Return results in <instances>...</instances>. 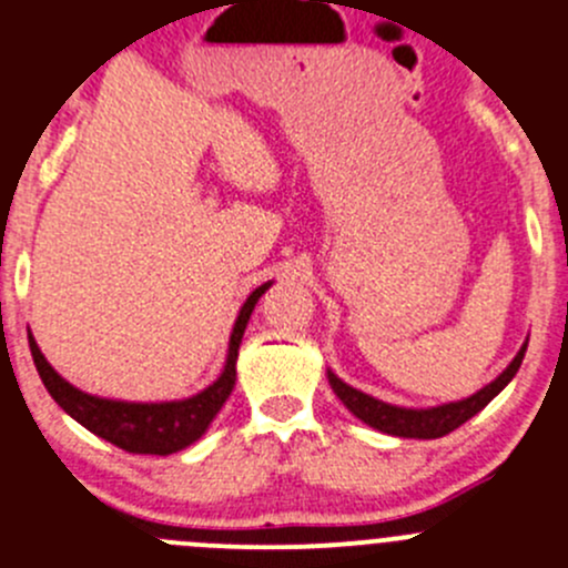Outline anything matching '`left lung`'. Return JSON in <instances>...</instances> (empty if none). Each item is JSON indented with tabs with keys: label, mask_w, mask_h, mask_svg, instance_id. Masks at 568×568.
I'll use <instances>...</instances> for the list:
<instances>
[{
	"label": "left lung",
	"mask_w": 568,
	"mask_h": 568,
	"mask_svg": "<svg viewBox=\"0 0 568 568\" xmlns=\"http://www.w3.org/2000/svg\"><path fill=\"white\" fill-rule=\"evenodd\" d=\"M527 342L524 338L521 349L516 353L510 364L501 369L490 384L481 386L479 392H474L470 397H463V400H448V404H437V406H426V409H415V406H395L386 404V400H378V397L367 395V392L356 389V386L344 384L331 367H327V381H331L333 392L336 397L347 406L353 415L358 417L367 426L378 428V432L392 434V437H415V439H437L445 437L448 432L459 428L463 423H468L470 417L479 415L487 404H490L493 397L499 395L513 378H516L518 367L524 362V353H527Z\"/></svg>",
	"instance_id": "8db88e82"
}]
</instances>
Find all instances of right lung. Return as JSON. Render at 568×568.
I'll list each match as a JSON object with an SVG mask.
<instances>
[{
    "mask_svg": "<svg viewBox=\"0 0 568 568\" xmlns=\"http://www.w3.org/2000/svg\"><path fill=\"white\" fill-rule=\"evenodd\" d=\"M272 288V280L252 291L246 302L237 311V320L230 333V349H226L224 369L206 389L195 392V395L182 397V400H159V404H136V400H114V397L89 395V392L78 389L69 384L67 378L55 373L50 362L44 358L36 338L30 336V353H33L36 369H39L41 381H44L47 392L52 395L58 406L67 412L72 420L81 423L92 434L103 437L105 443L116 445L129 454H176L210 428L221 406L226 404L232 386H235V364H237V347H241L243 331L248 325L254 305L266 291Z\"/></svg>",
    "mask_w": 568,
    "mask_h": 568,
    "instance_id": "obj_1",
    "label": "right lung"
}]
</instances>
